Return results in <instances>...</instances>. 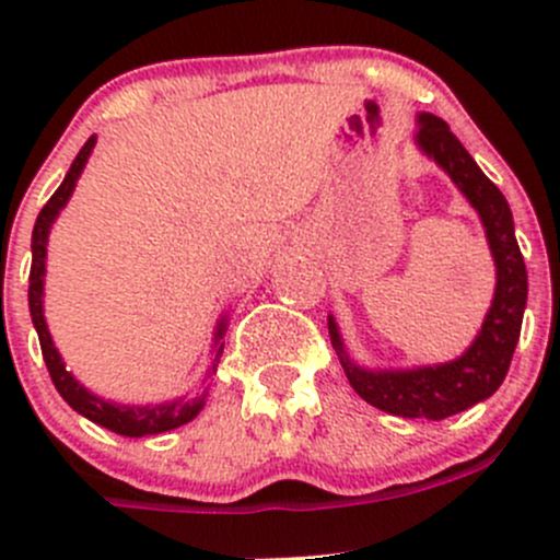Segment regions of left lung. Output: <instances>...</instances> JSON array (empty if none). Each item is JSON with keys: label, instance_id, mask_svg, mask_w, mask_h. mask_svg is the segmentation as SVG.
Returning a JSON list of instances; mask_svg holds the SVG:
<instances>
[{"label": "left lung", "instance_id": "1", "mask_svg": "<svg viewBox=\"0 0 560 560\" xmlns=\"http://www.w3.org/2000/svg\"><path fill=\"white\" fill-rule=\"evenodd\" d=\"M415 143L453 178L460 195L482 219L485 238L495 262V292L482 327L460 358L417 369H365L349 358L332 316H327V330L343 374L360 398L395 417L444 420L490 398L504 382L521 338L528 273L515 238L510 202L450 132L447 121L433 113H420Z\"/></svg>", "mask_w": 560, "mask_h": 560}]
</instances>
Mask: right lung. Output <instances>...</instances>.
I'll list each match as a JSON object with an SVG mask.
<instances>
[{
  "label": "right lung",
  "mask_w": 560,
  "mask_h": 560,
  "mask_svg": "<svg viewBox=\"0 0 560 560\" xmlns=\"http://www.w3.org/2000/svg\"><path fill=\"white\" fill-rule=\"evenodd\" d=\"M94 143H97V135L83 143V149L78 151V156L72 160L70 171H67L65 180H61L59 189L54 191L48 202L39 211L35 230H32V270H30V314L32 322H35V330L39 338V349H43V360L48 365V374L54 380L56 389H59L61 398L83 415L86 420L97 422V425L107 428V431L118 433V436L140 439V436H154V433L173 431V428L186 425V422L195 420L200 415V409L206 406L208 387L202 393H197L195 398H175L165 400V404H116V400H105L100 395H94L92 389H86L75 376L67 371L65 360H61L59 349H56L54 338L48 332V322H45L43 312V292H45V259H48V235L50 228H54L56 217L61 213V208L70 202L72 191H75L78 178H81L83 167H86L89 156H92ZM224 332H228V314H222V319L217 322V330H213V347H211V369H208V376L217 374L219 358H222L224 349Z\"/></svg>",
  "instance_id": "1"
}]
</instances>
